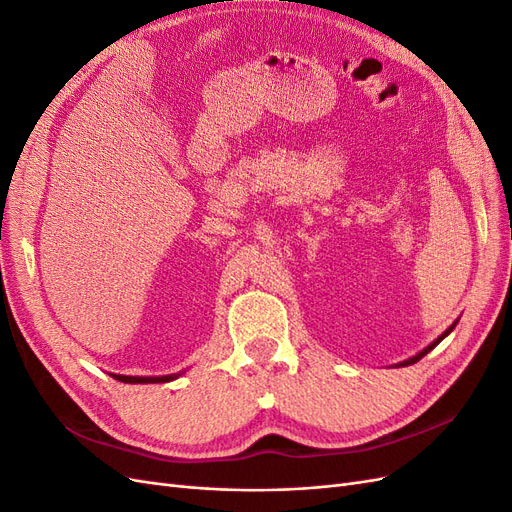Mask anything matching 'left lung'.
Masks as SVG:
<instances>
[{"label":"left lung","instance_id":"8db88e82","mask_svg":"<svg viewBox=\"0 0 512 512\" xmlns=\"http://www.w3.org/2000/svg\"><path fill=\"white\" fill-rule=\"evenodd\" d=\"M455 324H457V322H453V324H451V327H448V329H446V331H444V333H442V335H440V337L436 339V342H433V344H429V346H427L425 350H421V352H418L416 356H412V359H408V361H404V363H399V365H401V367H406V365H414L416 361H421V359H423V356H425L427 352H431L433 348H436V346H438V344L442 342V339H444V337H446L448 333H451V331L455 329Z\"/></svg>","mask_w":512,"mask_h":512}]
</instances>
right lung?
I'll return each mask as SVG.
<instances>
[{"instance_id":"1","label":"right lung","mask_w":512,"mask_h":512,"mask_svg":"<svg viewBox=\"0 0 512 512\" xmlns=\"http://www.w3.org/2000/svg\"><path fill=\"white\" fill-rule=\"evenodd\" d=\"M181 374H168V376H119V374H113L115 380L119 382H128V384H156V382H170L179 378Z\"/></svg>"}]
</instances>
